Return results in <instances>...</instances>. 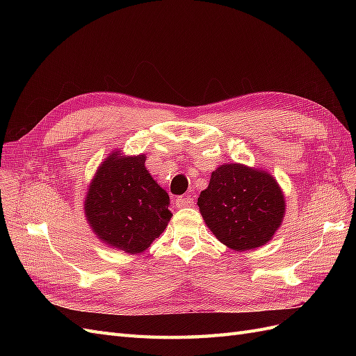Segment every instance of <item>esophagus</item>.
I'll use <instances>...</instances> for the list:
<instances>
[{"mask_svg": "<svg viewBox=\"0 0 356 356\" xmlns=\"http://www.w3.org/2000/svg\"><path fill=\"white\" fill-rule=\"evenodd\" d=\"M177 204H178L179 208L193 207V204H195V199L190 197V196H186V197H178V199H177Z\"/></svg>", "mask_w": 356, "mask_h": 356, "instance_id": "34e87169", "label": "esophagus"}]
</instances>
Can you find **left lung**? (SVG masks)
Listing matches in <instances>:
<instances>
[{"label": "left lung", "instance_id": "left-lung-1", "mask_svg": "<svg viewBox=\"0 0 356 356\" xmlns=\"http://www.w3.org/2000/svg\"><path fill=\"white\" fill-rule=\"evenodd\" d=\"M197 204L217 239L236 251L267 243L285 213L284 195L273 177L236 163L212 172Z\"/></svg>", "mask_w": 356, "mask_h": 356}]
</instances>
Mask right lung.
Here are the masks:
<instances>
[{
  "mask_svg": "<svg viewBox=\"0 0 356 356\" xmlns=\"http://www.w3.org/2000/svg\"><path fill=\"white\" fill-rule=\"evenodd\" d=\"M144 163V154L110 156L96 172L86 197V217L93 232L129 254L145 251L172 217L169 195Z\"/></svg>",
  "mask_w": 356,
  "mask_h": 356,
  "instance_id": "1",
  "label": "right lung"
}]
</instances>
